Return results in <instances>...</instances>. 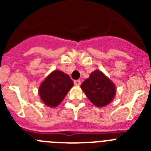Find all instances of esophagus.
I'll use <instances>...</instances> for the list:
<instances>
[{
	"mask_svg": "<svg viewBox=\"0 0 151 151\" xmlns=\"http://www.w3.org/2000/svg\"><path fill=\"white\" fill-rule=\"evenodd\" d=\"M74 84L76 85H80V84H81V81H80V80H75Z\"/></svg>",
	"mask_w": 151,
	"mask_h": 151,
	"instance_id": "esophagus-1",
	"label": "esophagus"
}]
</instances>
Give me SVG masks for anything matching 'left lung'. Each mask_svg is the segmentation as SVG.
<instances>
[{"label": "left lung", "mask_w": 151, "mask_h": 151, "mask_svg": "<svg viewBox=\"0 0 151 151\" xmlns=\"http://www.w3.org/2000/svg\"><path fill=\"white\" fill-rule=\"evenodd\" d=\"M81 88L91 102L97 106L110 104L116 94L115 85L99 70H95L81 85Z\"/></svg>", "instance_id": "obj_1"}]
</instances>
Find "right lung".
<instances>
[{
    "mask_svg": "<svg viewBox=\"0 0 151 151\" xmlns=\"http://www.w3.org/2000/svg\"><path fill=\"white\" fill-rule=\"evenodd\" d=\"M73 86V80L68 75L56 70L50 73L40 85V97L47 106H57Z\"/></svg>",
    "mask_w": 151,
    "mask_h": 151,
    "instance_id": "1",
    "label": "right lung"
}]
</instances>
